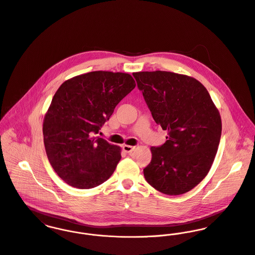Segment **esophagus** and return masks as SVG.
Listing matches in <instances>:
<instances>
[{"instance_id": "obj_1", "label": "esophagus", "mask_w": 255, "mask_h": 255, "mask_svg": "<svg viewBox=\"0 0 255 255\" xmlns=\"http://www.w3.org/2000/svg\"><path fill=\"white\" fill-rule=\"evenodd\" d=\"M122 148H123V150H124L125 152H127V153H131V152L135 149V146L128 145V144H124V145H122Z\"/></svg>"}]
</instances>
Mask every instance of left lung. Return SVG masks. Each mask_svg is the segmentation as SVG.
Returning a JSON list of instances; mask_svg holds the SVG:
<instances>
[{"mask_svg": "<svg viewBox=\"0 0 255 255\" xmlns=\"http://www.w3.org/2000/svg\"><path fill=\"white\" fill-rule=\"evenodd\" d=\"M133 75L154 121L167 131L165 143L150 147L143 176L164 195L185 194L212 166L222 131L219 111L196 78L161 70Z\"/></svg>", "mask_w": 255, "mask_h": 255, "instance_id": "1", "label": "left lung"}]
</instances>
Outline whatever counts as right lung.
<instances>
[{
  "label": "right lung",
  "instance_id": "1",
  "mask_svg": "<svg viewBox=\"0 0 255 255\" xmlns=\"http://www.w3.org/2000/svg\"><path fill=\"white\" fill-rule=\"evenodd\" d=\"M135 86L128 73L100 70L72 77L57 89L43 135L49 161L66 184L92 189L113 175L121 147L94 135Z\"/></svg>",
  "mask_w": 255,
  "mask_h": 255
}]
</instances>
